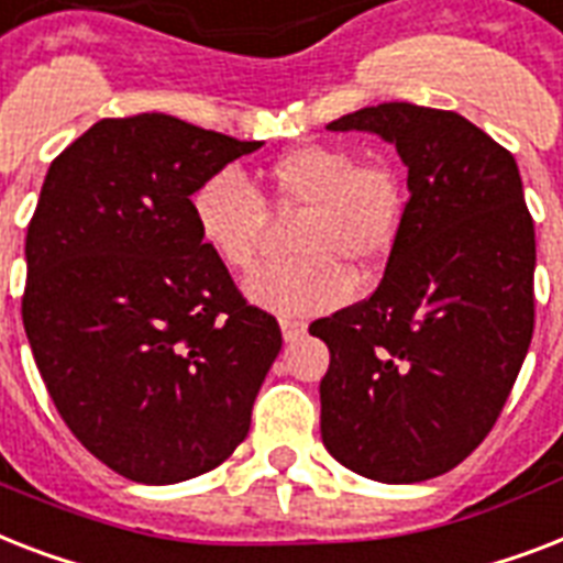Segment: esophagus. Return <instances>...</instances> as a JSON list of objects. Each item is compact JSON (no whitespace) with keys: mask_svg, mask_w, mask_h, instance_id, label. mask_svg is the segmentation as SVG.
<instances>
[{"mask_svg":"<svg viewBox=\"0 0 563 563\" xmlns=\"http://www.w3.org/2000/svg\"><path fill=\"white\" fill-rule=\"evenodd\" d=\"M278 325H282V336H285V343H296V340H302L305 331H308V325H305V322H299V319H282Z\"/></svg>","mask_w":563,"mask_h":563,"instance_id":"1","label":"esophagus"}]
</instances>
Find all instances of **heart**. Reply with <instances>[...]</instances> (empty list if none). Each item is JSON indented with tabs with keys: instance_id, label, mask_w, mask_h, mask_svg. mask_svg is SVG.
<instances>
[{
	"instance_id": "b5f03b06",
	"label": "heart",
	"mask_w": 563,
	"mask_h": 563,
	"mask_svg": "<svg viewBox=\"0 0 563 563\" xmlns=\"http://www.w3.org/2000/svg\"><path fill=\"white\" fill-rule=\"evenodd\" d=\"M276 206L302 209L290 250L299 255L269 261L244 282V296L255 308L278 317H313L343 302L352 290L354 269L368 276L393 255L404 229L401 177L380 159H357L343 145L290 147L264 170ZM191 214L200 241L229 269H246L255 261L264 203L238 170H218L191 197Z\"/></svg>"
}]
</instances>
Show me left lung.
I'll use <instances>...</instances> for the list:
<instances>
[{
    "instance_id": "8db88e82",
    "label": "left lung",
    "mask_w": 563,
    "mask_h": 563,
    "mask_svg": "<svg viewBox=\"0 0 563 563\" xmlns=\"http://www.w3.org/2000/svg\"><path fill=\"white\" fill-rule=\"evenodd\" d=\"M328 130L395 145L409 200L375 294L310 325L331 352L322 444L366 479H433L488 435L532 343L534 223L520 170L460 112L389 101Z\"/></svg>"
}]
</instances>
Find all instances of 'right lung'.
Wrapping results in <instances>:
<instances>
[{"instance_id": "obj_1", "label": "right lung", "mask_w": 563, "mask_h": 563, "mask_svg": "<svg viewBox=\"0 0 563 563\" xmlns=\"http://www.w3.org/2000/svg\"><path fill=\"white\" fill-rule=\"evenodd\" d=\"M261 145L139 112L92 124L46 174L22 325L66 427L133 483L229 460L282 352L191 214L200 183Z\"/></svg>"}]
</instances>
